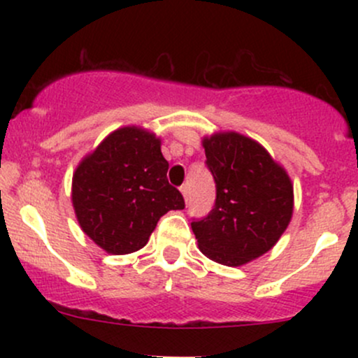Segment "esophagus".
<instances>
[{"mask_svg":"<svg viewBox=\"0 0 358 358\" xmlns=\"http://www.w3.org/2000/svg\"><path fill=\"white\" fill-rule=\"evenodd\" d=\"M180 192L183 193V199L187 200V202H188V196H190V192H188V187H187V185H182V187H180Z\"/></svg>","mask_w":358,"mask_h":358,"instance_id":"34e87169","label":"esophagus"}]
</instances>
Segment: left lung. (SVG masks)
<instances>
[{
    "instance_id": "8db88e82",
    "label": "left lung",
    "mask_w": 358,
    "mask_h": 358,
    "mask_svg": "<svg viewBox=\"0 0 358 358\" xmlns=\"http://www.w3.org/2000/svg\"><path fill=\"white\" fill-rule=\"evenodd\" d=\"M205 166L215 180V203L192 231L202 252L242 266L273 248L293 215L289 176L259 143L237 133L203 139Z\"/></svg>"
}]
</instances>
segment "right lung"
<instances>
[{"mask_svg":"<svg viewBox=\"0 0 358 358\" xmlns=\"http://www.w3.org/2000/svg\"><path fill=\"white\" fill-rule=\"evenodd\" d=\"M159 139L139 127L110 133L73 173L72 202L82 231L110 254L145 248L159 217L185 208L168 183Z\"/></svg>","mask_w":358,"mask_h":358,"instance_id":"1","label":"right lung"}]
</instances>
